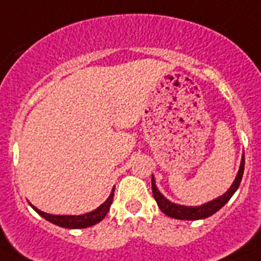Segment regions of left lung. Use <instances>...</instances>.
I'll list each match as a JSON object with an SVG mask.
<instances>
[{
  "label": "left lung",
  "mask_w": 261,
  "mask_h": 261,
  "mask_svg": "<svg viewBox=\"0 0 261 261\" xmlns=\"http://www.w3.org/2000/svg\"><path fill=\"white\" fill-rule=\"evenodd\" d=\"M244 154L241 156V164L239 167V171H237L236 178H234L233 184L230 185V188L226 190L222 196L217 197L215 200L209 201V202H205L202 205H198V206H185V205L175 204V202H171L166 198V197L162 194V193L158 190L155 185V178L154 175L151 177V189H152V196L155 198L156 204L160 206V209L164 212L165 215L169 216V217H173V219L177 220H201L206 219L209 216L215 215L216 212L220 211L224 205L230 200V197L233 196L234 192L239 189L240 186L241 178H243V173H244Z\"/></svg>",
  "instance_id": "left-lung-1"
}]
</instances>
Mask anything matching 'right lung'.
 I'll list each match as a JSON object with an SVG mask.
<instances>
[{
	"label": "right lung",
	"mask_w": 261,
	"mask_h": 261,
	"mask_svg": "<svg viewBox=\"0 0 261 261\" xmlns=\"http://www.w3.org/2000/svg\"><path fill=\"white\" fill-rule=\"evenodd\" d=\"M114 190H115V186L112 188L111 194L109 196V198L100 205L97 206L95 211L90 212V213H86V215H79V216H59V215H49V213H45V212L40 211L36 206L29 202L33 209H35L37 213H39L41 217L46 220V221L52 222L55 225H59L61 228H68V229H83V228H88V226H92L97 222H100L101 220L105 219L106 215L109 213L110 206L112 204V200H114Z\"/></svg>",
	"instance_id": "obj_1"
}]
</instances>
